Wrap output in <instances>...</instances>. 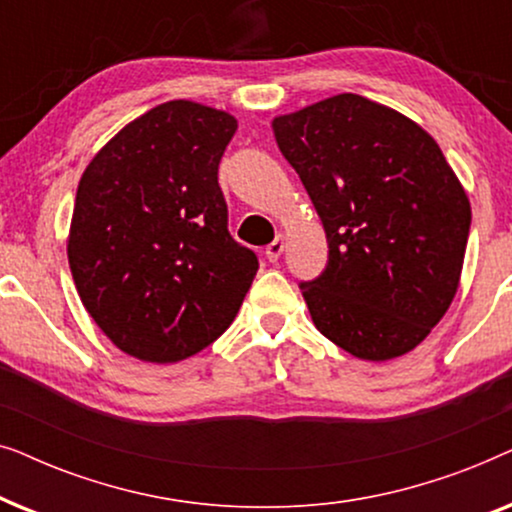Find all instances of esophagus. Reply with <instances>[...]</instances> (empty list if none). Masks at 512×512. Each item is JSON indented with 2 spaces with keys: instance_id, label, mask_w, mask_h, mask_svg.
Returning a JSON list of instances; mask_svg holds the SVG:
<instances>
[{
  "instance_id": "1",
  "label": "esophagus",
  "mask_w": 512,
  "mask_h": 512,
  "mask_svg": "<svg viewBox=\"0 0 512 512\" xmlns=\"http://www.w3.org/2000/svg\"><path fill=\"white\" fill-rule=\"evenodd\" d=\"M286 247V237L279 233L275 240H272L268 247H265V256H268V261H277L279 256H282V251Z\"/></svg>"
}]
</instances>
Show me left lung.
<instances>
[{
	"instance_id": "obj_1",
	"label": "left lung",
	"mask_w": 512,
	"mask_h": 512,
	"mask_svg": "<svg viewBox=\"0 0 512 512\" xmlns=\"http://www.w3.org/2000/svg\"><path fill=\"white\" fill-rule=\"evenodd\" d=\"M326 230L328 265L300 291L321 335L361 361L415 349L459 289L471 202L429 132L342 93L272 121Z\"/></svg>"
}]
</instances>
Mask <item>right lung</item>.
Instances as JSON below:
<instances>
[{
  "instance_id": "right-lung-1",
  "label": "right lung",
  "mask_w": 512,
  "mask_h": 512,
  "mask_svg": "<svg viewBox=\"0 0 512 512\" xmlns=\"http://www.w3.org/2000/svg\"><path fill=\"white\" fill-rule=\"evenodd\" d=\"M235 116L158 104L109 139L76 191L67 258L102 333L139 361L198 354L233 324L258 270L228 233L219 163Z\"/></svg>"
}]
</instances>
